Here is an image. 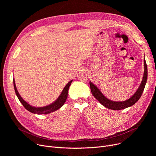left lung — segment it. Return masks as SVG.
Instances as JSON below:
<instances>
[{"instance_id":"obj_1","label":"left lung","mask_w":156,"mask_h":156,"mask_svg":"<svg viewBox=\"0 0 156 156\" xmlns=\"http://www.w3.org/2000/svg\"><path fill=\"white\" fill-rule=\"evenodd\" d=\"M147 67L145 60H144V73L143 79L141 82V84L138 88L137 91L135 94L130 98V99L123 101V102H114L109 100L107 99L99 90L95 85H94L91 81H90V87L91 92L92 95L94 96L95 99L99 101L102 105L105 106V108L112 110H121L126 108L130 107V106L135 104L140 99L147 82Z\"/></svg>"}]
</instances>
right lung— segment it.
<instances>
[{
	"label": "right lung",
	"instance_id": "obj_1",
	"mask_svg": "<svg viewBox=\"0 0 156 156\" xmlns=\"http://www.w3.org/2000/svg\"><path fill=\"white\" fill-rule=\"evenodd\" d=\"M73 80H71L65 86L64 88L63 89L62 92H61L60 96L58 97L57 99L54 103L48 105L47 106H45V107H42V108H35L33 107V106H31L30 104H28L27 102L24 101L20 95L19 94L17 88H16V85H15V81L14 80H13V83H14V88L15 90V92L16 95H17L18 99L21 102V103L23 104L24 106V108L26 109H27L28 111L34 113V114H48L51 113L52 112H54L57 109H59L60 108H61L62 106L64 105L68 97V90L69 88V86L72 82Z\"/></svg>",
	"mask_w": 156,
	"mask_h": 156
}]
</instances>
